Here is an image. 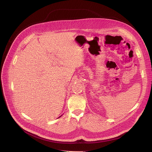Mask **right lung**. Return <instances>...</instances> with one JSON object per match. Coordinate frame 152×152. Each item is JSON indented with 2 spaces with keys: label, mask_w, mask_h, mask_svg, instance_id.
<instances>
[{
  "label": "right lung",
  "mask_w": 152,
  "mask_h": 152,
  "mask_svg": "<svg viewBox=\"0 0 152 152\" xmlns=\"http://www.w3.org/2000/svg\"><path fill=\"white\" fill-rule=\"evenodd\" d=\"M61 116H62V115H61ZM61 116H60V117H59V118H60V117H61Z\"/></svg>",
  "instance_id": "1"
}]
</instances>
